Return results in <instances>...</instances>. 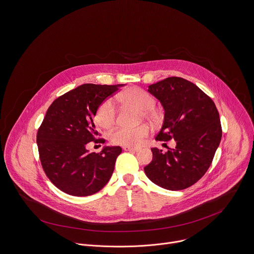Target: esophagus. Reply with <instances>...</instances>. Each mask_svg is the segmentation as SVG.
Listing matches in <instances>:
<instances>
[{
    "instance_id": "obj_1",
    "label": "esophagus",
    "mask_w": 254,
    "mask_h": 254,
    "mask_svg": "<svg viewBox=\"0 0 254 254\" xmlns=\"http://www.w3.org/2000/svg\"><path fill=\"white\" fill-rule=\"evenodd\" d=\"M123 150L125 151H133V152H138L140 148H135V147H129V146H124Z\"/></svg>"
}]
</instances>
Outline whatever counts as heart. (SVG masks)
Segmentation results:
<instances>
[{"label": "heart", "instance_id": "obj_1", "mask_svg": "<svg viewBox=\"0 0 254 254\" xmlns=\"http://www.w3.org/2000/svg\"><path fill=\"white\" fill-rule=\"evenodd\" d=\"M118 100L128 106L135 107L144 111L148 115L155 104V99L152 95L144 90L131 87L118 95ZM98 123L105 129H110L116 123V107L111 99L105 100L98 108L96 113ZM149 134V127L141 125L135 128L119 127L110 135V140L113 144L136 147L143 142V140Z\"/></svg>", "mask_w": 254, "mask_h": 254}]
</instances>
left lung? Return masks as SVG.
Listing matches in <instances>:
<instances>
[{"label": "left lung", "instance_id": "obj_1", "mask_svg": "<svg viewBox=\"0 0 254 254\" xmlns=\"http://www.w3.org/2000/svg\"><path fill=\"white\" fill-rule=\"evenodd\" d=\"M148 92L164 109L163 124L155 140L175 139L177 145L165 153L151 148L152 161L144 172L163 189H187L206 174L220 144L222 128L218 110L209 96L182 77H167L150 84Z\"/></svg>", "mask_w": 254, "mask_h": 254}]
</instances>
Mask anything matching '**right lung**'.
I'll return each instance as SVG.
<instances>
[{"mask_svg":"<svg viewBox=\"0 0 254 254\" xmlns=\"http://www.w3.org/2000/svg\"><path fill=\"white\" fill-rule=\"evenodd\" d=\"M124 84L81 86L59 97L48 108L37 132V145L43 170L61 190L86 196L102 190L114 172L120 146H105L100 153L90 152L96 139L95 116L99 106Z\"/></svg>","mask_w":254,"mask_h":254,"instance_id":"add662e5","label":"right lung"}]
</instances>
